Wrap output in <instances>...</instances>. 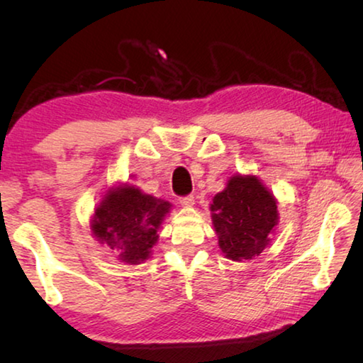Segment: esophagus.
<instances>
[{
	"instance_id": "esophagus-1",
	"label": "esophagus",
	"mask_w": 363,
	"mask_h": 363,
	"mask_svg": "<svg viewBox=\"0 0 363 363\" xmlns=\"http://www.w3.org/2000/svg\"><path fill=\"white\" fill-rule=\"evenodd\" d=\"M179 203L186 208H192L195 205V196L194 195H187V196H182L179 199Z\"/></svg>"
}]
</instances>
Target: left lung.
Listing matches in <instances>:
<instances>
[{"label":"left lung","mask_w":363,"mask_h":363,"mask_svg":"<svg viewBox=\"0 0 363 363\" xmlns=\"http://www.w3.org/2000/svg\"><path fill=\"white\" fill-rule=\"evenodd\" d=\"M279 201L255 174H233L210 205L218 245L227 259L243 262L266 250L279 224Z\"/></svg>","instance_id":"8db88e82"}]
</instances>
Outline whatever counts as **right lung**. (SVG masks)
I'll use <instances>...</instances> for the list:
<instances>
[{"label": "right lung", "instance_id": "1", "mask_svg": "<svg viewBox=\"0 0 363 363\" xmlns=\"http://www.w3.org/2000/svg\"><path fill=\"white\" fill-rule=\"evenodd\" d=\"M171 206L169 201L144 194L134 184H113L94 208L91 235L116 251L121 262L136 266L152 256Z\"/></svg>", "mask_w": 363, "mask_h": 363}]
</instances>
